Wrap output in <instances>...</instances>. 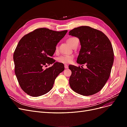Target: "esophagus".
Here are the masks:
<instances>
[{
    "label": "esophagus",
    "instance_id": "obj_1",
    "mask_svg": "<svg viewBox=\"0 0 127 127\" xmlns=\"http://www.w3.org/2000/svg\"><path fill=\"white\" fill-rule=\"evenodd\" d=\"M64 68H66V69H68V64H64Z\"/></svg>",
    "mask_w": 127,
    "mask_h": 127
}]
</instances>
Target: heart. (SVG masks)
Returning <instances> with one entry per match:
<instances>
[{
  "label": "heart",
  "mask_w": 127,
  "mask_h": 127,
  "mask_svg": "<svg viewBox=\"0 0 127 127\" xmlns=\"http://www.w3.org/2000/svg\"><path fill=\"white\" fill-rule=\"evenodd\" d=\"M78 39L75 37H71L67 39V43L72 47V45L75 43V41ZM55 51L57 52L58 51V47H56ZM73 59V56H60L58 58V61L60 63L63 64H69L70 63Z\"/></svg>",
  "instance_id": "b5f03b06"
}]
</instances>
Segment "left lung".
Instances as JSON below:
<instances>
[{"instance_id":"8db88e82","label":"left lung","mask_w":127,"mask_h":127,"mask_svg":"<svg viewBox=\"0 0 127 127\" xmlns=\"http://www.w3.org/2000/svg\"><path fill=\"white\" fill-rule=\"evenodd\" d=\"M69 35L79 39L81 48L77 63L86 64V69L69 65V85L77 93L89 96L100 91L108 80L114 61L109 38L102 32L87 26L70 31Z\"/></svg>"}]
</instances>
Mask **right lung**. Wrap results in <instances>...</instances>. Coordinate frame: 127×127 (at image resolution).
<instances>
[{"mask_svg":"<svg viewBox=\"0 0 127 127\" xmlns=\"http://www.w3.org/2000/svg\"><path fill=\"white\" fill-rule=\"evenodd\" d=\"M68 31L57 32L46 28L36 29L19 41L14 53L15 72L24 92L33 97L47 93L64 69L62 63L52 58L58 43ZM48 64L53 66L45 70Z\"/></svg>","mask_w":127,"mask_h":127,"instance_id":"add662e5","label":"right lung"}]
</instances>
